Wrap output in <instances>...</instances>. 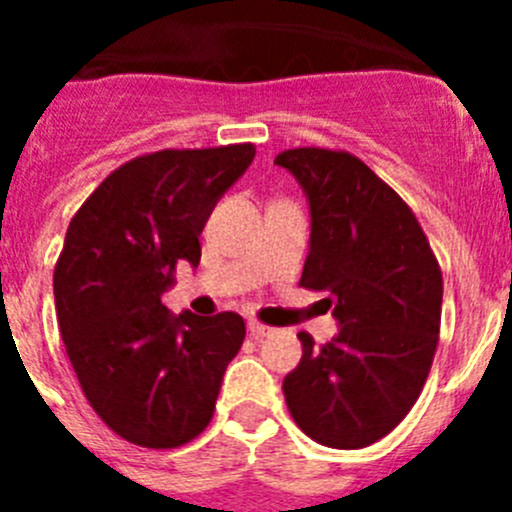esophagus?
Masks as SVG:
<instances>
[{
	"instance_id": "34e87169",
	"label": "esophagus",
	"mask_w": 512,
	"mask_h": 512,
	"mask_svg": "<svg viewBox=\"0 0 512 512\" xmlns=\"http://www.w3.org/2000/svg\"><path fill=\"white\" fill-rule=\"evenodd\" d=\"M248 333H251L253 338H264V336H271V333H274V328L259 323V320H248Z\"/></svg>"
}]
</instances>
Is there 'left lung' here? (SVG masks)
I'll use <instances>...</instances> for the list:
<instances>
[{"instance_id": "8db88e82", "label": "left lung", "mask_w": 512, "mask_h": 512, "mask_svg": "<svg viewBox=\"0 0 512 512\" xmlns=\"http://www.w3.org/2000/svg\"><path fill=\"white\" fill-rule=\"evenodd\" d=\"M274 164L310 200V253L300 287L328 292L338 336L284 377L287 408L312 441L364 449L395 431L423 392L441 330L443 277L418 217L348 151L289 148Z\"/></svg>"}]
</instances>
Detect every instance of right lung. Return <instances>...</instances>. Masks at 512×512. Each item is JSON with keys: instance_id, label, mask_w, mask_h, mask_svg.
Masks as SVG:
<instances>
[{"instance_id": "right-lung-1", "label": "right lung", "mask_w": 512, "mask_h": 512, "mask_svg": "<svg viewBox=\"0 0 512 512\" xmlns=\"http://www.w3.org/2000/svg\"><path fill=\"white\" fill-rule=\"evenodd\" d=\"M253 156V143L143 153L71 217L53 269L63 346L94 413L135 446L200 436L241 351L238 312L174 318L161 295L182 261L200 264L207 217Z\"/></svg>"}]
</instances>
